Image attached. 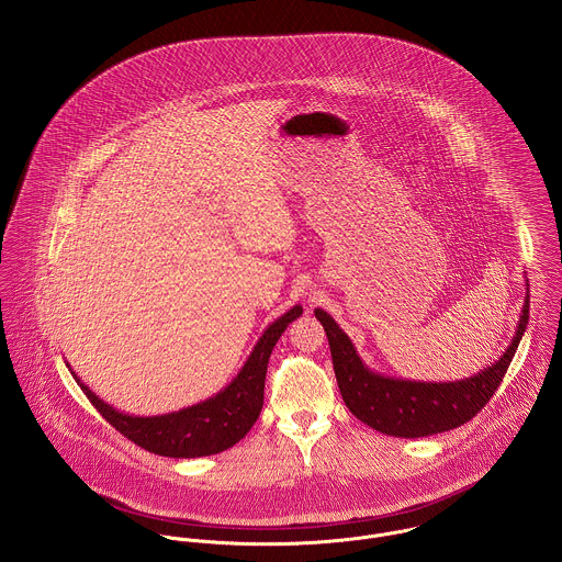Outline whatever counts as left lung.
<instances>
[{"label":"left lung","mask_w":562,"mask_h":562,"mask_svg":"<svg viewBox=\"0 0 562 562\" xmlns=\"http://www.w3.org/2000/svg\"><path fill=\"white\" fill-rule=\"evenodd\" d=\"M314 314L327 333L333 369L346 407L371 429L414 439L461 427L495 395L527 329L528 295L516 335L503 357L457 382H414L375 373L325 310L316 307Z\"/></svg>","instance_id":"8db88e82"}]
</instances>
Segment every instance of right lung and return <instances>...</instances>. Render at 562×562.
I'll return each mask as SVG.
<instances>
[{"mask_svg": "<svg viewBox=\"0 0 562 562\" xmlns=\"http://www.w3.org/2000/svg\"><path fill=\"white\" fill-rule=\"evenodd\" d=\"M301 305H293L284 316L263 330L248 361L221 393L161 416H132L119 412L110 403L101 401L71 371V367H67L101 416L121 435L132 439L135 446L169 459L210 457L235 446L257 423L263 407L265 373L271 350L284 329L301 316Z\"/></svg>", "mask_w": 562, "mask_h": 562, "instance_id": "add662e5", "label": "right lung"}]
</instances>
